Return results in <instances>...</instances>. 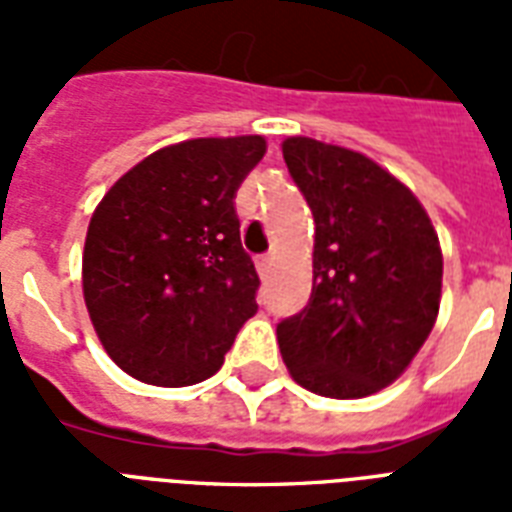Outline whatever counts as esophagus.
Segmentation results:
<instances>
[{
    "label": "esophagus",
    "mask_w": 512,
    "mask_h": 512,
    "mask_svg": "<svg viewBox=\"0 0 512 512\" xmlns=\"http://www.w3.org/2000/svg\"><path fill=\"white\" fill-rule=\"evenodd\" d=\"M257 273H260L263 279H268V273H271V257H260V260H257Z\"/></svg>",
    "instance_id": "obj_1"
}]
</instances>
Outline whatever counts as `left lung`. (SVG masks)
Wrapping results in <instances>:
<instances>
[{
    "label": "left lung",
    "instance_id": "8db88e82",
    "mask_svg": "<svg viewBox=\"0 0 512 512\" xmlns=\"http://www.w3.org/2000/svg\"><path fill=\"white\" fill-rule=\"evenodd\" d=\"M281 151L316 223L311 300L276 327L284 364L319 396L377 393L436 324L438 236L414 193L372 159L311 138Z\"/></svg>",
    "mask_w": 512,
    "mask_h": 512
}]
</instances>
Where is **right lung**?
Instances as JSON below:
<instances>
[{
	"label": "right lung",
	"mask_w": 512,
	"mask_h": 512,
	"mask_svg": "<svg viewBox=\"0 0 512 512\" xmlns=\"http://www.w3.org/2000/svg\"><path fill=\"white\" fill-rule=\"evenodd\" d=\"M263 154L260 135L185 140L132 167L95 209L84 303L108 356L135 380H207L255 316L260 276L233 196Z\"/></svg>",
	"instance_id": "right-lung-1"
}]
</instances>
